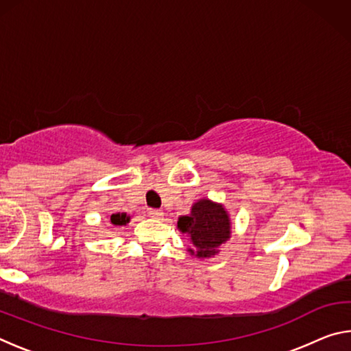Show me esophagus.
I'll return each mask as SVG.
<instances>
[{"label": "esophagus", "instance_id": "obj_1", "mask_svg": "<svg viewBox=\"0 0 351 351\" xmlns=\"http://www.w3.org/2000/svg\"><path fill=\"white\" fill-rule=\"evenodd\" d=\"M148 215H150L152 218H162V212L158 210V209H150L148 210Z\"/></svg>", "mask_w": 351, "mask_h": 351}]
</instances>
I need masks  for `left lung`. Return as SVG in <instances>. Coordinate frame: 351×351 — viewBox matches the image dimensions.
<instances>
[{
	"label": "left lung",
	"instance_id": "left-lung-1",
	"mask_svg": "<svg viewBox=\"0 0 351 351\" xmlns=\"http://www.w3.org/2000/svg\"><path fill=\"white\" fill-rule=\"evenodd\" d=\"M178 229L192 241L190 254L209 258L218 252L219 245L230 239V218L221 204L204 198L192 206L190 215L180 217Z\"/></svg>",
	"mask_w": 351,
	"mask_h": 351
}]
</instances>
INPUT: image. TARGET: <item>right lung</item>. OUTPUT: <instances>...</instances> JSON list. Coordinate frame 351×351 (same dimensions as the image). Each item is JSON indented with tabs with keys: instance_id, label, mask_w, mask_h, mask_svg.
<instances>
[{
	"instance_id": "right-lung-1",
	"label": "right lung",
	"mask_w": 351,
	"mask_h": 351,
	"mask_svg": "<svg viewBox=\"0 0 351 351\" xmlns=\"http://www.w3.org/2000/svg\"><path fill=\"white\" fill-rule=\"evenodd\" d=\"M130 221V217L127 213H112L110 217V223L114 226H125Z\"/></svg>"
}]
</instances>
